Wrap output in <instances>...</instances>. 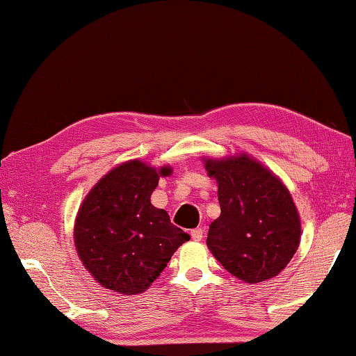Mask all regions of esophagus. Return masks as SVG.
<instances>
[{"label":"esophagus","instance_id":"34e87169","mask_svg":"<svg viewBox=\"0 0 356 356\" xmlns=\"http://www.w3.org/2000/svg\"><path fill=\"white\" fill-rule=\"evenodd\" d=\"M190 235H191V238H193V240H195V241H200V240H202V236H204V230L202 229H193L191 232H190Z\"/></svg>","mask_w":356,"mask_h":356}]
</instances>
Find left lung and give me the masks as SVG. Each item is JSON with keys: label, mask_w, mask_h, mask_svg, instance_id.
<instances>
[{"label": "left lung", "mask_w": 356, "mask_h": 356, "mask_svg": "<svg viewBox=\"0 0 356 356\" xmlns=\"http://www.w3.org/2000/svg\"><path fill=\"white\" fill-rule=\"evenodd\" d=\"M218 182L221 215L207 245L232 275L260 283L280 274L300 241V218L282 180L245 154L204 159Z\"/></svg>", "instance_id": "left-lung-1"}]
</instances>
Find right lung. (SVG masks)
I'll use <instances>...</instances> for the list:
<instances>
[{"instance_id": "add662e5", "label": "right lung", "mask_w": 356, "mask_h": 356, "mask_svg": "<svg viewBox=\"0 0 356 356\" xmlns=\"http://www.w3.org/2000/svg\"><path fill=\"white\" fill-rule=\"evenodd\" d=\"M156 170L131 160L107 172L83 199L74 224V245L81 261L106 289L132 296L143 293L166 268L190 235L151 204Z\"/></svg>"}]
</instances>
